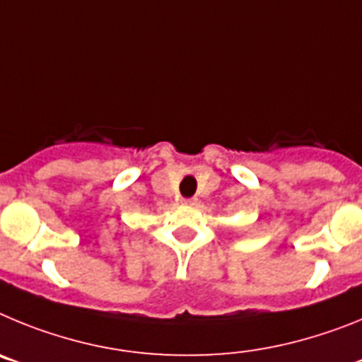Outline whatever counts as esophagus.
Masks as SVG:
<instances>
[{"label": "esophagus", "mask_w": 362, "mask_h": 362, "mask_svg": "<svg viewBox=\"0 0 362 362\" xmlns=\"http://www.w3.org/2000/svg\"><path fill=\"white\" fill-rule=\"evenodd\" d=\"M183 203L188 204V206H194V204H197V199L196 197H185Z\"/></svg>", "instance_id": "1"}]
</instances>
